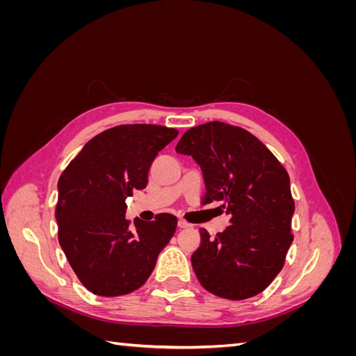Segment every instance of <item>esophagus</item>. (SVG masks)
Here are the masks:
<instances>
[{"mask_svg": "<svg viewBox=\"0 0 356 356\" xmlns=\"http://www.w3.org/2000/svg\"><path fill=\"white\" fill-rule=\"evenodd\" d=\"M178 227L179 229H188V227H191V225L188 222H186L184 220H178Z\"/></svg>", "mask_w": 356, "mask_h": 356, "instance_id": "esophagus-1", "label": "esophagus"}]
</instances>
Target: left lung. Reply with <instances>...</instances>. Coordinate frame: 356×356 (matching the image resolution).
I'll list each match as a JSON object with an SVG mask.
<instances>
[{"label":"left lung","instance_id":"left-lung-1","mask_svg":"<svg viewBox=\"0 0 356 356\" xmlns=\"http://www.w3.org/2000/svg\"><path fill=\"white\" fill-rule=\"evenodd\" d=\"M175 152L203 172V202H221L230 225L215 238L200 229L191 266L200 285L221 298L260 294L282 270L293 243L289 177L258 139L238 126L209 122L181 136Z\"/></svg>","mask_w":356,"mask_h":356}]
</instances>
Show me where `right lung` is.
I'll return each mask as SVG.
<instances>
[{"label": "right lung", "mask_w": 356, "mask_h": 356, "mask_svg": "<svg viewBox=\"0 0 356 356\" xmlns=\"http://www.w3.org/2000/svg\"><path fill=\"white\" fill-rule=\"evenodd\" d=\"M177 129L123 124L92 138L58 182V238L62 251L90 293L117 297L143 286L177 217L126 220V199L148 182L153 160L177 138Z\"/></svg>", "instance_id": "1"}]
</instances>
